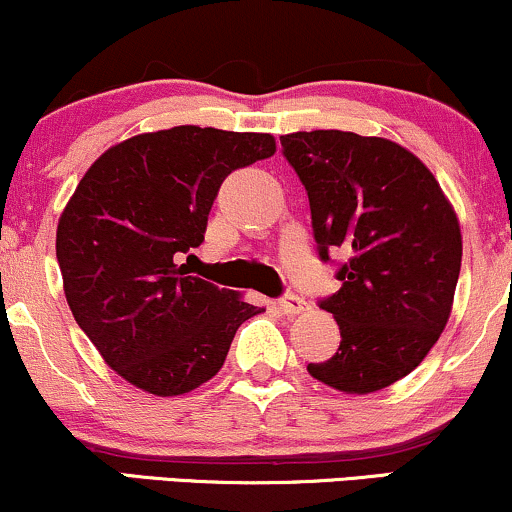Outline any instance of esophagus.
<instances>
[{"label": "esophagus", "mask_w": 512, "mask_h": 512, "mask_svg": "<svg viewBox=\"0 0 512 512\" xmlns=\"http://www.w3.org/2000/svg\"><path fill=\"white\" fill-rule=\"evenodd\" d=\"M305 308H308V303H305L301 296H293V293H289V296H284L279 301V310L284 315H298V313H303Z\"/></svg>", "instance_id": "obj_1"}]
</instances>
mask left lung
<instances>
[{"mask_svg":"<svg viewBox=\"0 0 512 512\" xmlns=\"http://www.w3.org/2000/svg\"><path fill=\"white\" fill-rule=\"evenodd\" d=\"M310 199L322 260L339 250L337 354L308 363L320 383L368 395L424 361L448 325L462 264L460 221L438 180L411 151L383 137L339 129L281 137Z\"/></svg>","mask_w":512,"mask_h":512,"instance_id":"left-lung-1","label":"left lung"}]
</instances>
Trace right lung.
<instances>
[{
  "mask_svg": "<svg viewBox=\"0 0 512 512\" xmlns=\"http://www.w3.org/2000/svg\"><path fill=\"white\" fill-rule=\"evenodd\" d=\"M274 151L272 134L180 125L110 146L76 185L57 223L64 296L127 383L156 397L195 390L262 313L180 262L202 245L221 182Z\"/></svg>",
  "mask_w": 512,
  "mask_h": 512,
  "instance_id": "right-lung-1",
  "label": "right lung"
}]
</instances>
